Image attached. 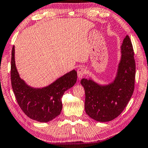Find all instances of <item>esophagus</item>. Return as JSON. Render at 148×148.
<instances>
[{
    "instance_id": "esophagus-1",
    "label": "esophagus",
    "mask_w": 148,
    "mask_h": 148,
    "mask_svg": "<svg viewBox=\"0 0 148 148\" xmlns=\"http://www.w3.org/2000/svg\"><path fill=\"white\" fill-rule=\"evenodd\" d=\"M86 73V69L85 68H84V67H81V68L78 69L77 75H78V77H79V79L82 77Z\"/></svg>"
}]
</instances>
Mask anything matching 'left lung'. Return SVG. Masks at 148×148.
<instances>
[{"label":"left lung","instance_id":"left-lung-1","mask_svg":"<svg viewBox=\"0 0 148 148\" xmlns=\"http://www.w3.org/2000/svg\"><path fill=\"white\" fill-rule=\"evenodd\" d=\"M121 50V61L112 83L100 86L85 78L80 82L85 90L86 112L95 121L106 122L117 117L124 110L134 92L136 64L128 36L123 40Z\"/></svg>","mask_w":148,"mask_h":148}]
</instances>
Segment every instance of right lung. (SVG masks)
<instances>
[{"instance_id": "1", "label": "right lung", "mask_w": 148, "mask_h": 148, "mask_svg": "<svg viewBox=\"0 0 148 148\" xmlns=\"http://www.w3.org/2000/svg\"><path fill=\"white\" fill-rule=\"evenodd\" d=\"M77 81V72L73 70L43 88L29 86L19 77L14 60V46L11 60V82L16 101L21 110L33 120L48 122L59 115L62 108V97Z\"/></svg>"}]
</instances>
